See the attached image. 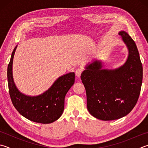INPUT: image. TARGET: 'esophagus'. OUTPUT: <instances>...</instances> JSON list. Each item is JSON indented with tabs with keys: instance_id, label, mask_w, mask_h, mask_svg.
I'll use <instances>...</instances> for the list:
<instances>
[{
	"instance_id": "1",
	"label": "esophagus",
	"mask_w": 148,
	"mask_h": 148,
	"mask_svg": "<svg viewBox=\"0 0 148 148\" xmlns=\"http://www.w3.org/2000/svg\"><path fill=\"white\" fill-rule=\"evenodd\" d=\"M82 72H83V69H81V68L77 69L76 71V76L78 77H79L80 76H81V74H82Z\"/></svg>"
}]
</instances>
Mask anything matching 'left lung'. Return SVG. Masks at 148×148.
Returning <instances> with one entry per match:
<instances>
[{
  "label": "left lung",
  "mask_w": 148,
  "mask_h": 148,
  "mask_svg": "<svg viewBox=\"0 0 148 148\" xmlns=\"http://www.w3.org/2000/svg\"><path fill=\"white\" fill-rule=\"evenodd\" d=\"M128 50L126 62L114 69H103L94 60L85 66L81 79L86 90L87 109L92 116L102 121L122 118L132 110L139 97L143 82V65L135 42L121 31Z\"/></svg>",
  "instance_id": "8db88e82"
}]
</instances>
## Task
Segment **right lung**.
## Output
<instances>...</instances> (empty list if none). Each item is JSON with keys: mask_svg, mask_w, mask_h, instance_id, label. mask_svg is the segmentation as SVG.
Returning <instances> with one entry per match:
<instances>
[{"mask_svg": "<svg viewBox=\"0 0 148 148\" xmlns=\"http://www.w3.org/2000/svg\"><path fill=\"white\" fill-rule=\"evenodd\" d=\"M17 45L11 54L8 66L9 92L14 108L22 116L33 122L49 124L58 119L64 110L65 95L74 85V72L59 77L43 94L30 96L17 88L13 76V61Z\"/></svg>", "mask_w": 148, "mask_h": 148, "instance_id": "add662e5", "label": "right lung"}]
</instances>
